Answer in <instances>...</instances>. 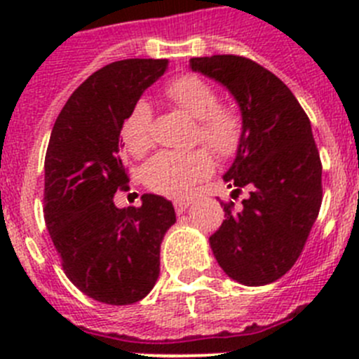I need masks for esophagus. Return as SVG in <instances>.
<instances>
[{"instance_id":"esophagus-1","label":"esophagus","mask_w":359,"mask_h":359,"mask_svg":"<svg viewBox=\"0 0 359 359\" xmlns=\"http://www.w3.org/2000/svg\"><path fill=\"white\" fill-rule=\"evenodd\" d=\"M190 203H192V199H189V198L176 199V201H174V208H176L177 214H183V212H185L187 208H189Z\"/></svg>"}]
</instances>
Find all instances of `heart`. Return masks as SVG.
<instances>
[{"label":"heart","mask_w":359,"mask_h":359,"mask_svg":"<svg viewBox=\"0 0 359 359\" xmlns=\"http://www.w3.org/2000/svg\"><path fill=\"white\" fill-rule=\"evenodd\" d=\"M165 97L177 109L198 120L196 144H205L219 158H230L244 140V118L239 109L219 104L214 86L199 75H180L165 86ZM154 113L145 98H138L122 122V140L135 156H144L152 147ZM214 170V158L207 149L189 152L163 151L144 167V183L149 190L169 198H183L196 183Z\"/></svg>","instance_id":"b5f03b06"}]
</instances>
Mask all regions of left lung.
Listing matches in <instances>:
<instances>
[{
    "label": "left lung",
    "instance_id": "1",
    "mask_svg": "<svg viewBox=\"0 0 359 359\" xmlns=\"http://www.w3.org/2000/svg\"><path fill=\"white\" fill-rule=\"evenodd\" d=\"M190 68L226 86L239 102L244 140L224 182L241 210L224 205L210 248L224 273L244 286L286 275L302 253L322 205V161L311 122L277 75L241 55L190 59Z\"/></svg>",
    "mask_w": 359,
    "mask_h": 359
}]
</instances>
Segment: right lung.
Instances as JSON below:
<instances>
[{
	"mask_svg": "<svg viewBox=\"0 0 359 359\" xmlns=\"http://www.w3.org/2000/svg\"><path fill=\"white\" fill-rule=\"evenodd\" d=\"M167 59L104 66L73 91L53 123L44 158V221L66 277L111 306L147 297L160 275V246L176 223L172 203L144 194L142 207H115L129 190L120 131L129 107L163 75Z\"/></svg>",
	"mask_w": 359,
	"mask_h": 359,
	"instance_id": "right-lung-1",
	"label": "right lung"
}]
</instances>
